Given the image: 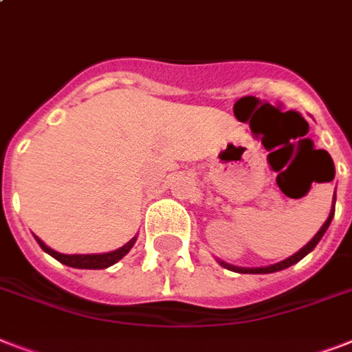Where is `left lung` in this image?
<instances>
[{
  "label": "left lung",
  "mask_w": 352,
  "mask_h": 352,
  "mask_svg": "<svg viewBox=\"0 0 352 352\" xmlns=\"http://www.w3.org/2000/svg\"><path fill=\"white\" fill-rule=\"evenodd\" d=\"M334 203H336V197H334ZM333 217H334V210H333V212H331V215H329V219L325 221V223H323L322 228L318 230V234L314 235V237H312V239L309 241V243H307V245L303 246V248H301L300 252H296L294 256H290L289 259H285V261L276 263V265H270V267H261V268L232 267V265H228V263H223V261H221V265H223V267H225V268H228V270H234V272H241V274H270V272H278V270H283V268L290 267V265H294V263H298V261H300V259H303V257H305L307 254H309V252H311V250H314V246H316L318 243H320V239H322V237H323V234L327 232V228H329V225H331V221H333Z\"/></svg>",
  "instance_id": "8db88e82"
}]
</instances>
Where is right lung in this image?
<instances>
[{
  "label": "right lung",
  "instance_id": "add662e5",
  "mask_svg": "<svg viewBox=\"0 0 352 352\" xmlns=\"http://www.w3.org/2000/svg\"><path fill=\"white\" fill-rule=\"evenodd\" d=\"M36 241H38V245H40L47 254H51L54 259H58V261L63 263V265H67V267L73 268H93V270L107 268L111 267V265H115V263L120 261L122 257L126 256L127 252L131 250V246L135 245V239H131L127 245L122 246V248H118V250L115 252H107V254H87V256L74 254V256H67V254H60V252H54L52 248H49V246H47L43 241L38 239V237H36Z\"/></svg>",
  "mask_w": 352,
  "mask_h": 352
}]
</instances>
